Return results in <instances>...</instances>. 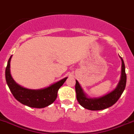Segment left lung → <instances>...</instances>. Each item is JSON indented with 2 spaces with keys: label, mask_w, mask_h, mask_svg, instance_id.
Returning <instances> with one entry per match:
<instances>
[{
  "label": "left lung",
  "mask_w": 134,
  "mask_h": 134,
  "mask_svg": "<svg viewBox=\"0 0 134 134\" xmlns=\"http://www.w3.org/2000/svg\"><path fill=\"white\" fill-rule=\"evenodd\" d=\"M121 61V77L119 85L114 91H111L110 93H108L104 96L100 98H93V99L87 98L86 95L83 93V90L80 86L78 81H76L75 90L76 93V99L81 106L86 109L91 110H100L110 107L117 102L125 88L127 81L125 67L122 58Z\"/></svg>",
  "instance_id": "obj_1"
}]
</instances>
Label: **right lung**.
<instances>
[{"mask_svg":"<svg viewBox=\"0 0 134 134\" xmlns=\"http://www.w3.org/2000/svg\"><path fill=\"white\" fill-rule=\"evenodd\" d=\"M11 56L8 60L5 70V78L9 90L16 100L19 102L32 108H44L51 104L55 100L58 91L66 81L64 78L45 89L32 90L26 89L18 85L13 79L10 73V61Z\"/></svg>","mask_w":134,"mask_h":134,"instance_id":"add662e5","label":"right lung"}]
</instances>
